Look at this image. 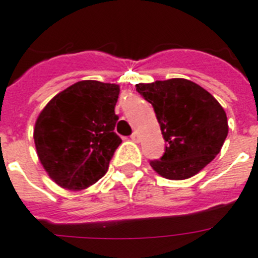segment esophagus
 <instances>
[{
	"mask_svg": "<svg viewBox=\"0 0 258 258\" xmlns=\"http://www.w3.org/2000/svg\"><path fill=\"white\" fill-rule=\"evenodd\" d=\"M131 139H132V140H134V141H139V140H140V136H139V132H138V131L132 132Z\"/></svg>",
	"mask_w": 258,
	"mask_h": 258,
	"instance_id": "1",
	"label": "esophagus"
}]
</instances>
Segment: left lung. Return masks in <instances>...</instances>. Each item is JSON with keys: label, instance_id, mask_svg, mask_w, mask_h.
<instances>
[{"label": "left lung", "instance_id": "8db88e82", "mask_svg": "<svg viewBox=\"0 0 258 258\" xmlns=\"http://www.w3.org/2000/svg\"><path fill=\"white\" fill-rule=\"evenodd\" d=\"M136 91L152 104L166 149L150 161L155 172L169 180L198 173L219 154L227 136L224 108L208 91L184 78L139 83Z\"/></svg>", "mask_w": 258, "mask_h": 258}]
</instances>
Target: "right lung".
<instances>
[{"instance_id": "add662e5", "label": "right lung", "mask_w": 258, "mask_h": 258, "mask_svg": "<svg viewBox=\"0 0 258 258\" xmlns=\"http://www.w3.org/2000/svg\"><path fill=\"white\" fill-rule=\"evenodd\" d=\"M119 86L81 81L57 94L34 127L37 154L64 189L82 190L100 180L122 143L114 132Z\"/></svg>"}]
</instances>
